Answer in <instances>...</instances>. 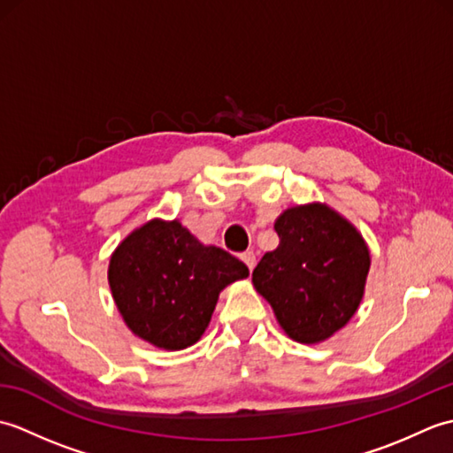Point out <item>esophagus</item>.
Masks as SVG:
<instances>
[{"label": "esophagus", "instance_id": "obj_1", "mask_svg": "<svg viewBox=\"0 0 453 453\" xmlns=\"http://www.w3.org/2000/svg\"><path fill=\"white\" fill-rule=\"evenodd\" d=\"M242 261L247 265L249 271H253L255 265H257V257H255V253H253V251H247V253H243V255H242Z\"/></svg>", "mask_w": 453, "mask_h": 453}]
</instances>
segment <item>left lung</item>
<instances>
[{
	"label": "left lung",
	"mask_w": 453,
	"mask_h": 453,
	"mask_svg": "<svg viewBox=\"0 0 453 453\" xmlns=\"http://www.w3.org/2000/svg\"><path fill=\"white\" fill-rule=\"evenodd\" d=\"M274 232L280 243L253 271L255 290L290 339L326 341L362 302L368 245L349 219L319 202L284 210Z\"/></svg>",
	"instance_id": "obj_1"
}]
</instances>
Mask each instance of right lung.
Instances as JSON below:
<instances>
[{
	"mask_svg": "<svg viewBox=\"0 0 453 453\" xmlns=\"http://www.w3.org/2000/svg\"><path fill=\"white\" fill-rule=\"evenodd\" d=\"M249 268L214 245H202L179 219H151L124 239L109 263V286L128 329L163 350L195 344L218 296Z\"/></svg>",
	"mask_w": 453,
	"mask_h": 453,
	"instance_id": "add662e5",
	"label": "right lung"
}]
</instances>
